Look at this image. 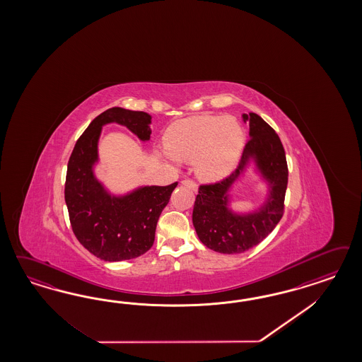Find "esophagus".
<instances>
[{
	"mask_svg": "<svg viewBox=\"0 0 362 362\" xmlns=\"http://www.w3.org/2000/svg\"><path fill=\"white\" fill-rule=\"evenodd\" d=\"M180 185H182V186L189 187V188H191L192 191H195V192L197 191V183H195V182H192V180H189V179H185V180H182V182H180Z\"/></svg>",
	"mask_w": 362,
	"mask_h": 362,
	"instance_id": "obj_1",
	"label": "esophagus"
}]
</instances>
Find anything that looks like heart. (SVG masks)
Instances as JSON below:
<instances>
[{"mask_svg":"<svg viewBox=\"0 0 362 362\" xmlns=\"http://www.w3.org/2000/svg\"><path fill=\"white\" fill-rule=\"evenodd\" d=\"M245 135L230 117H195L171 124L165 132V158L194 163L195 175L207 183L219 182L235 170Z\"/></svg>","mask_w":362,"mask_h":362,"instance_id":"obj_1","label":"heart"}]
</instances>
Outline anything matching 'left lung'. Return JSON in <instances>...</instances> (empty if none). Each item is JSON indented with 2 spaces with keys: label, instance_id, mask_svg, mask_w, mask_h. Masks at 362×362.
I'll use <instances>...</instances> for the list:
<instances>
[{
  "label": "left lung",
  "instance_id": "8db88e82",
  "mask_svg": "<svg viewBox=\"0 0 362 362\" xmlns=\"http://www.w3.org/2000/svg\"><path fill=\"white\" fill-rule=\"evenodd\" d=\"M243 121L250 123L251 139L240 163L219 183L199 187L192 211L199 240L226 255L245 252L274 230L284 212L288 185V165L279 135L255 112L243 114ZM250 166L267 188L264 203L250 211H236L230 206V191Z\"/></svg>",
  "mask_w": 362,
  "mask_h": 362
}]
</instances>
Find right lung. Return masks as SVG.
Returning <instances> with one entry per match:
<instances>
[{
  "instance_id": "add662e5",
  "label": "right lung",
  "mask_w": 362,
  "mask_h": 362,
  "mask_svg": "<svg viewBox=\"0 0 362 362\" xmlns=\"http://www.w3.org/2000/svg\"><path fill=\"white\" fill-rule=\"evenodd\" d=\"M110 123L124 126L142 142L150 141V114L122 107L102 112L79 136L69 159L65 202L73 232L88 252L105 262H122L153 247L156 223L177 183L110 192L95 175L100 132Z\"/></svg>"
}]
</instances>
